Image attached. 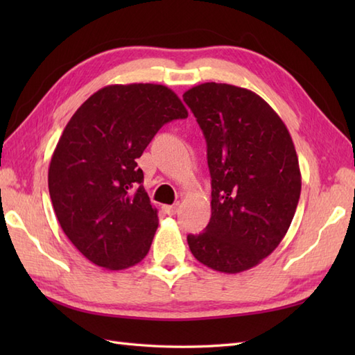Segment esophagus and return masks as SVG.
<instances>
[{
	"label": "esophagus",
	"instance_id": "obj_1",
	"mask_svg": "<svg viewBox=\"0 0 355 355\" xmlns=\"http://www.w3.org/2000/svg\"><path fill=\"white\" fill-rule=\"evenodd\" d=\"M178 209H180V205L177 202V205H173V206H164L163 207V210L168 215H175L177 212H178Z\"/></svg>",
	"mask_w": 355,
	"mask_h": 355
}]
</instances>
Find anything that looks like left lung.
Masks as SVG:
<instances>
[{"label":"left lung","instance_id":"1","mask_svg":"<svg viewBox=\"0 0 355 355\" xmlns=\"http://www.w3.org/2000/svg\"><path fill=\"white\" fill-rule=\"evenodd\" d=\"M183 99L206 137L212 178V216L187 244L205 266L241 273L290 227L302 187L296 149L282 119L250 89L206 82Z\"/></svg>","mask_w":355,"mask_h":355}]
</instances>
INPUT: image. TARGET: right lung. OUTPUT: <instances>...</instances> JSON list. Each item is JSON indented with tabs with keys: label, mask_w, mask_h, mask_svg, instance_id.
I'll use <instances>...</instances> for the list:
<instances>
[{
	"label": "right lung",
	"mask_w": 355,
	"mask_h": 355,
	"mask_svg": "<svg viewBox=\"0 0 355 355\" xmlns=\"http://www.w3.org/2000/svg\"><path fill=\"white\" fill-rule=\"evenodd\" d=\"M186 117L168 87L128 84L101 88L67 123L49 191L64 233L88 261L123 270L148 254L158 216L137 158L164 123Z\"/></svg>",
	"instance_id": "right-lung-1"
}]
</instances>
